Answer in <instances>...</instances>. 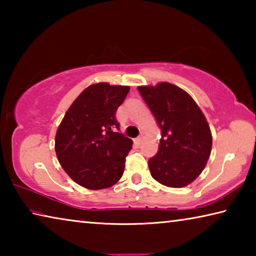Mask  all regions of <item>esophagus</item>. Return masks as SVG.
<instances>
[{"mask_svg": "<svg viewBox=\"0 0 256 256\" xmlns=\"http://www.w3.org/2000/svg\"><path fill=\"white\" fill-rule=\"evenodd\" d=\"M142 138H142V136L136 138H134V144H140L141 141H142Z\"/></svg>", "mask_w": 256, "mask_h": 256, "instance_id": "esophagus-1", "label": "esophagus"}]
</instances>
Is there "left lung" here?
<instances>
[{
  "mask_svg": "<svg viewBox=\"0 0 256 256\" xmlns=\"http://www.w3.org/2000/svg\"><path fill=\"white\" fill-rule=\"evenodd\" d=\"M138 92L162 130L158 152L149 159L151 176L168 188H184L204 170L212 136L190 94L168 82L138 86Z\"/></svg>",
  "mask_w": 256,
  "mask_h": 256,
  "instance_id": "8db88e82",
  "label": "left lung"
}]
</instances>
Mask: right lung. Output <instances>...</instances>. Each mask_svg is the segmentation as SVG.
Here are the masks:
<instances>
[{
  "label": "right lung",
  "instance_id": "1",
  "mask_svg": "<svg viewBox=\"0 0 256 256\" xmlns=\"http://www.w3.org/2000/svg\"><path fill=\"white\" fill-rule=\"evenodd\" d=\"M130 86L99 82L82 92L64 115L55 136L58 159L71 178L89 190L118 183L132 140L120 133L116 110Z\"/></svg>",
  "mask_w": 256,
  "mask_h": 256
}]
</instances>
